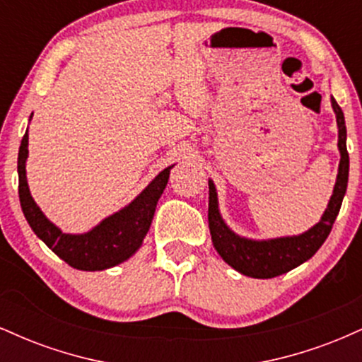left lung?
Listing matches in <instances>:
<instances>
[{
	"mask_svg": "<svg viewBox=\"0 0 362 362\" xmlns=\"http://www.w3.org/2000/svg\"><path fill=\"white\" fill-rule=\"evenodd\" d=\"M332 107H334L339 126V175L334 187V194H332L330 202H328L322 219L306 233L300 236H286V238L262 240V242L235 235L224 224L221 214H219L218 194H216L213 180H209V211H207V218H209V231L213 245L219 255L223 257V260L228 265H231L235 271L242 272L243 276L255 277V279H271V277L289 272L291 269L298 267L303 262L311 259L325 242L327 236L330 235L340 206H342V199L346 195L349 178L346 120H344V112L339 107V103L335 102V98H332Z\"/></svg>",
	"mask_w": 362,
	"mask_h": 362,
	"instance_id": "obj_1",
	"label": "left lung"
}]
</instances>
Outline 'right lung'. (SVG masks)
Here are the masks:
<instances>
[{"label":"right lung","instance_id":"add662e5","mask_svg":"<svg viewBox=\"0 0 362 362\" xmlns=\"http://www.w3.org/2000/svg\"><path fill=\"white\" fill-rule=\"evenodd\" d=\"M28 156V129L25 132L18 151V195L22 211L28 224L42 242L59 259L80 271H103L127 260L143 243L156 202L167 187L170 168H165L155 180L141 192L131 204L119 213L109 216L103 221L83 235L62 233L49 221L32 199L28 190L25 161Z\"/></svg>","mask_w":362,"mask_h":362}]
</instances>
